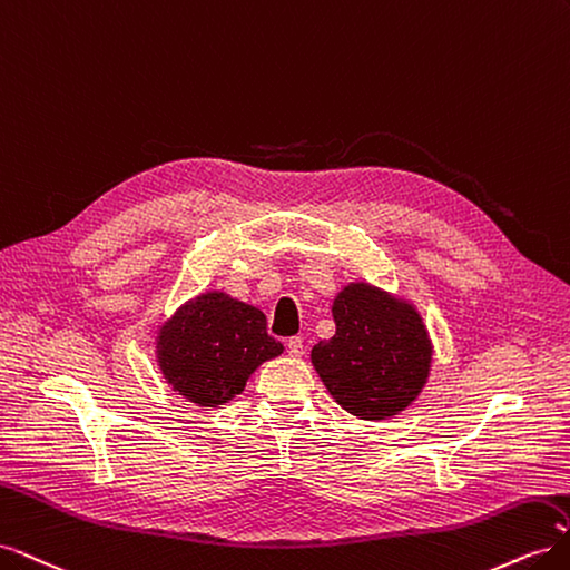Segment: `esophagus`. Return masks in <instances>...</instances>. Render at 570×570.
I'll list each match as a JSON object with an SVG mask.
<instances>
[{
	"label": "esophagus",
	"mask_w": 570,
	"mask_h": 570,
	"mask_svg": "<svg viewBox=\"0 0 570 570\" xmlns=\"http://www.w3.org/2000/svg\"><path fill=\"white\" fill-rule=\"evenodd\" d=\"M287 352L292 356H302L304 354V340L302 337H289L287 340Z\"/></svg>",
	"instance_id": "obj_1"
}]
</instances>
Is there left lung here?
Listing matches in <instances>:
<instances>
[{
	"label": "left lung",
	"instance_id": "obj_1",
	"mask_svg": "<svg viewBox=\"0 0 570 570\" xmlns=\"http://www.w3.org/2000/svg\"><path fill=\"white\" fill-rule=\"evenodd\" d=\"M335 335L312 350L333 400L364 421L402 413L423 392L433 342L419 308L371 283L344 285L333 299Z\"/></svg>",
	"mask_w": 570,
	"mask_h": 570
}]
</instances>
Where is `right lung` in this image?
<instances>
[{"mask_svg": "<svg viewBox=\"0 0 570 570\" xmlns=\"http://www.w3.org/2000/svg\"><path fill=\"white\" fill-rule=\"evenodd\" d=\"M283 344L266 316L226 292H204L159 325L157 364L166 383L197 406H220L245 390L249 375Z\"/></svg>", "mask_w": 570, "mask_h": 570, "instance_id": "right-lung-1", "label": "right lung"}]
</instances>
